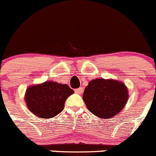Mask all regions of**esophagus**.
I'll list each match as a JSON object with an SVG mask.
<instances>
[{
    "mask_svg": "<svg viewBox=\"0 0 156 156\" xmlns=\"http://www.w3.org/2000/svg\"><path fill=\"white\" fill-rule=\"evenodd\" d=\"M75 92L76 94H81L83 93V88L82 87H79V88L75 89Z\"/></svg>",
    "mask_w": 156,
    "mask_h": 156,
    "instance_id": "esophagus-1",
    "label": "esophagus"
}]
</instances>
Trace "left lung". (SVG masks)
Listing matches in <instances>:
<instances>
[{
    "label": "left lung",
    "mask_w": 156,
    "mask_h": 156,
    "mask_svg": "<svg viewBox=\"0 0 156 156\" xmlns=\"http://www.w3.org/2000/svg\"><path fill=\"white\" fill-rule=\"evenodd\" d=\"M128 89L123 82L96 78L84 89L83 100L89 111L102 119L118 114L127 102Z\"/></svg>",
    "instance_id": "8db88e82"
}]
</instances>
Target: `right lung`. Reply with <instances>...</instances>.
<instances>
[{
    "instance_id": "obj_1",
    "label": "right lung",
    "mask_w": 156,
    "mask_h": 156,
    "mask_svg": "<svg viewBox=\"0 0 156 156\" xmlns=\"http://www.w3.org/2000/svg\"><path fill=\"white\" fill-rule=\"evenodd\" d=\"M74 93L68 84L46 81L29 87L25 101L30 112L40 118H52L61 113L66 99Z\"/></svg>"
}]
</instances>
